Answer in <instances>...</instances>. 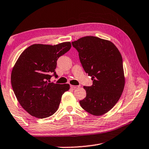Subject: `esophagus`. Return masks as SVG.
I'll return each mask as SVG.
<instances>
[{"label": "esophagus", "mask_w": 149, "mask_h": 149, "mask_svg": "<svg viewBox=\"0 0 149 149\" xmlns=\"http://www.w3.org/2000/svg\"><path fill=\"white\" fill-rule=\"evenodd\" d=\"M70 86L73 88V89H75V88H78L79 87V85H70Z\"/></svg>", "instance_id": "34e87169"}]
</instances>
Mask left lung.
<instances>
[{"label": "left lung", "mask_w": 149, "mask_h": 149, "mask_svg": "<svg viewBox=\"0 0 149 149\" xmlns=\"http://www.w3.org/2000/svg\"><path fill=\"white\" fill-rule=\"evenodd\" d=\"M72 44L93 81L92 86H83L86 96L79 101L80 105L92 115H104L115 106L124 90L121 54L112 42L95 36L83 37Z\"/></svg>", "instance_id": "1"}]
</instances>
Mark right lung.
I'll list each match as a JSON object with an SVG mask.
<instances>
[{"instance_id":"add662e5","label":"right lung","mask_w":149,"mask_h":149,"mask_svg":"<svg viewBox=\"0 0 149 149\" xmlns=\"http://www.w3.org/2000/svg\"><path fill=\"white\" fill-rule=\"evenodd\" d=\"M71 48L70 42L55 45L34 44L17 59L11 75L13 91L22 107L38 118L50 117L57 111L69 84L51 83L57 77L56 61Z\"/></svg>"}]
</instances>
